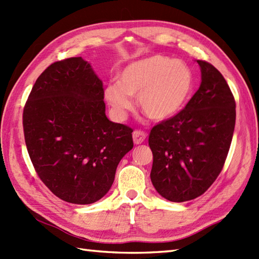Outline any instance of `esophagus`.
<instances>
[{
    "instance_id": "obj_1",
    "label": "esophagus",
    "mask_w": 259,
    "mask_h": 259,
    "mask_svg": "<svg viewBox=\"0 0 259 259\" xmlns=\"http://www.w3.org/2000/svg\"><path fill=\"white\" fill-rule=\"evenodd\" d=\"M133 138H134V142L136 145H140L147 138V135H146V133H144V131L136 130L133 134Z\"/></svg>"
}]
</instances>
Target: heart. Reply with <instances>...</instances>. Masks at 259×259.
Instances as JSON below:
<instances>
[{"label": "heart", "instance_id": "1", "mask_svg": "<svg viewBox=\"0 0 259 259\" xmlns=\"http://www.w3.org/2000/svg\"><path fill=\"white\" fill-rule=\"evenodd\" d=\"M194 89V73L180 60L155 54L137 60L119 71L117 82L104 88L103 96L113 114L123 119L137 97L148 118L163 121L179 113Z\"/></svg>", "mask_w": 259, "mask_h": 259}]
</instances>
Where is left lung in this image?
<instances>
[{
  "label": "left lung",
  "instance_id": "left-lung-1",
  "mask_svg": "<svg viewBox=\"0 0 259 259\" xmlns=\"http://www.w3.org/2000/svg\"><path fill=\"white\" fill-rule=\"evenodd\" d=\"M200 67L199 89L175 117L155 125L149 136L151 183L172 202L202 195L221 174L232 144L236 103L226 80L210 63Z\"/></svg>",
  "mask_w": 259,
  "mask_h": 259
}]
</instances>
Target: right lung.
Wrapping results in <instances>:
<instances>
[{
    "label": "right lung",
    "instance_id": "add662e5",
    "mask_svg": "<svg viewBox=\"0 0 259 259\" xmlns=\"http://www.w3.org/2000/svg\"><path fill=\"white\" fill-rule=\"evenodd\" d=\"M23 129L43 184L76 205L107 194L134 147L133 129L107 118L102 81L81 57L53 63L38 76L24 107Z\"/></svg>",
    "mask_w": 259,
    "mask_h": 259
}]
</instances>
